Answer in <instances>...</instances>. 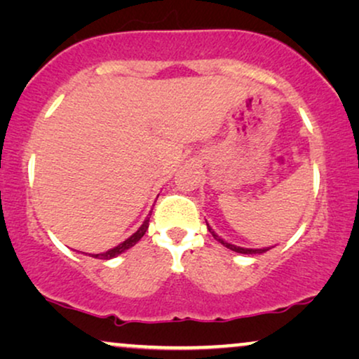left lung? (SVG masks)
Listing matches in <instances>:
<instances>
[{
    "label": "left lung",
    "instance_id": "1",
    "mask_svg": "<svg viewBox=\"0 0 359 359\" xmlns=\"http://www.w3.org/2000/svg\"><path fill=\"white\" fill-rule=\"evenodd\" d=\"M208 229H209V232L212 233V237L217 240V242H220L224 245V247H227L229 250H232V252H237V253H243V255H257V253H264V252H268L269 248H242V247H237V245H232V243H227V242H224L222 238L219 237L217 233L214 232L212 229L209 227V224H208Z\"/></svg>",
    "mask_w": 359,
    "mask_h": 359
}]
</instances>
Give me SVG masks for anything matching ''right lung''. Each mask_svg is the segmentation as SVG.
Wrapping results in <instances>:
<instances>
[{
    "mask_svg": "<svg viewBox=\"0 0 359 359\" xmlns=\"http://www.w3.org/2000/svg\"><path fill=\"white\" fill-rule=\"evenodd\" d=\"M149 215H151V212H150ZM149 222H150V217H147V219L144 220V224H142L140 227H139V230H137L135 233H132L129 238L124 240V242L117 245V247L111 248V250H107V252H104V253H96V255H90V257H93V258H97V259H111V258H116L117 255L124 253L126 250L132 248V247H134V245H135L137 242H139V240H140L142 237H144L145 232H147V229H149Z\"/></svg>",
    "mask_w": 359,
    "mask_h": 359,
    "instance_id": "1",
    "label": "right lung"
}]
</instances>
